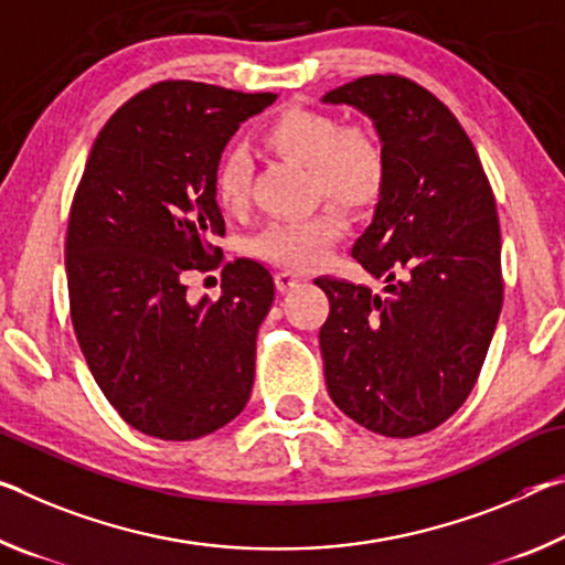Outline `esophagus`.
Wrapping results in <instances>:
<instances>
[{
  "label": "esophagus",
  "mask_w": 565,
  "mask_h": 565,
  "mask_svg": "<svg viewBox=\"0 0 565 565\" xmlns=\"http://www.w3.org/2000/svg\"><path fill=\"white\" fill-rule=\"evenodd\" d=\"M301 281H303L301 276L294 274V271H279V274H276V289H279V291L297 289Z\"/></svg>",
  "instance_id": "34e87169"
}]
</instances>
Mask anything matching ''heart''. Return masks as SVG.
Here are the masks:
<instances>
[{
    "instance_id": "1",
    "label": "heart",
    "mask_w": 565,
    "mask_h": 565,
    "mask_svg": "<svg viewBox=\"0 0 565 565\" xmlns=\"http://www.w3.org/2000/svg\"><path fill=\"white\" fill-rule=\"evenodd\" d=\"M262 142L276 156L307 166L319 199L334 201L349 211H364L380 201L387 183V156L372 130L342 125L324 110L289 107L264 125ZM213 193L223 211H244L250 193V166L244 150H223ZM344 236V218L327 209L303 221L271 223L256 238V254L268 262L309 268Z\"/></svg>"
}]
</instances>
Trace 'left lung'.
I'll use <instances>...</instances> for the list:
<instances>
[{
	"mask_svg": "<svg viewBox=\"0 0 565 565\" xmlns=\"http://www.w3.org/2000/svg\"><path fill=\"white\" fill-rule=\"evenodd\" d=\"M321 103L372 120L387 183L352 256L370 286L319 276L329 317L319 331L334 405L384 437L429 433L476 387L500 307L495 199L458 118L425 87L366 75Z\"/></svg>",
	"mask_w": 565,
	"mask_h": 565,
	"instance_id": "8db88e82",
	"label": "left lung"
}]
</instances>
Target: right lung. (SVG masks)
Here are the masks:
<instances>
[{"mask_svg":"<svg viewBox=\"0 0 565 565\" xmlns=\"http://www.w3.org/2000/svg\"><path fill=\"white\" fill-rule=\"evenodd\" d=\"M274 100L188 79L142 89L105 122L77 185L65 241L77 342L107 402L158 440L216 433L250 397L271 274L228 262L218 301H191L185 281L221 266L213 173Z\"/></svg>","mask_w":565,"mask_h":565,"instance_id":"add662e5","label":"right lung"}]
</instances>
